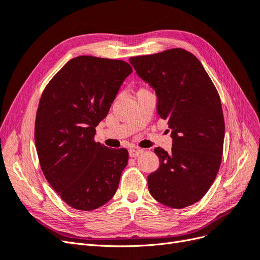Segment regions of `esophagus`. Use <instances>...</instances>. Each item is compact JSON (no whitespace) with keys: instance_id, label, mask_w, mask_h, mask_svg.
<instances>
[{"instance_id":"obj_1","label":"esophagus","mask_w":260,"mask_h":260,"mask_svg":"<svg viewBox=\"0 0 260 260\" xmlns=\"http://www.w3.org/2000/svg\"><path fill=\"white\" fill-rule=\"evenodd\" d=\"M141 153H143V149H141V148H130L129 149V156L130 157H137Z\"/></svg>"}]
</instances>
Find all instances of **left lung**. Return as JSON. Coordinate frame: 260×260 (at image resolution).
I'll use <instances>...</instances> for the list:
<instances>
[{"mask_svg": "<svg viewBox=\"0 0 260 260\" xmlns=\"http://www.w3.org/2000/svg\"><path fill=\"white\" fill-rule=\"evenodd\" d=\"M129 61L155 90L157 113L171 130V151L154 149L160 166L147 177L149 193L165 206H190L207 193L221 164L224 119L219 94L201 61L183 49Z\"/></svg>", "mask_w": 260, "mask_h": 260, "instance_id": "1", "label": "left lung"}]
</instances>
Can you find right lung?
Here are the masks:
<instances>
[{"label":"right lung","mask_w":260,"mask_h":260,"mask_svg":"<svg viewBox=\"0 0 260 260\" xmlns=\"http://www.w3.org/2000/svg\"><path fill=\"white\" fill-rule=\"evenodd\" d=\"M131 73L123 60L84 55L70 59L42 93L35 125L40 166L54 191L75 209L103 206L119 185L128 151L108 148L94 136Z\"/></svg>","instance_id":"right-lung-1"}]
</instances>
